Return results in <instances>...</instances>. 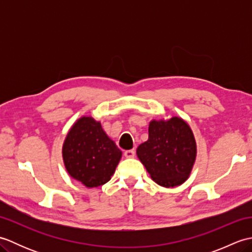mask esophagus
Masks as SVG:
<instances>
[{"label":"esophagus","mask_w":252,"mask_h":252,"mask_svg":"<svg viewBox=\"0 0 252 252\" xmlns=\"http://www.w3.org/2000/svg\"><path fill=\"white\" fill-rule=\"evenodd\" d=\"M134 156H135L134 149H129V151L125 152V157L126 158H134Z\"/></svg>","instance_id":"34e87169"}]
</instances>
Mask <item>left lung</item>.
Listing matches in <instances>:
<instances>
[{
    "label": "left lung",
    "instance_id": "8db88e82",
    "mask_svg": "<svg viewBox=\"0 0 252 252\" xmlns=\"http://www.w3.org/2000/svg\"><path fill=\"white\" fill-rule=\"evenodd\" d=\"M196 154L192 131L179 117L149 122L148 140L136 149L151 178L163 187L179 186L189 179Z\"/></svg>",
    "mask_w": 252,
    "mask_h": 252
}]
</instances>
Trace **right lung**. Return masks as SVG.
I'll use <instances>...</instances> for the list:
<instances>
[{"label": "right lung", "mask_w": 252, "mask_h": 252, "mask_svg": "<svg viewBox=\"0 0 252 252\" xmlns=\"http://www.w3.org/2000/svg\"><path fill=\"white\" fill-rule=\"evenodd\" d=\"M121 156L122 152L106 134L100 122L92 117H81L74 122L63 145L68 173L89 189L107 183Z\"/></svg>", "instance_id": "add662e5"}]
</instances>
